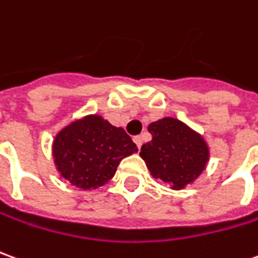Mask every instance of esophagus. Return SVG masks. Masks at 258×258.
Masks as SVG:
<instances>
[{
    "instance_id": "obj_1",
    "label": "esophagus",
    "mask_w": 258,
    "mask_h": 258,
    "mask_svg": "<svg viewBox=\"0 0 258 258\" xmlns=\"http://www.w3.org/2000/svg\"><path fill=\"white\" fill-rule=\"evenodd\" d=\"M134 142L137 144L138 149H140V148H141V145H142V137H141V135H137V137H134Z\"/></svg>"
}]
</instances>
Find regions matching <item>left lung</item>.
<instances>
[{
	"instance_id": "obj_1",
	"label": "left lung",
	"mask_w": 258,
	"mask_h": 258,
	"mask_svg": "<svg viewBox=\"0 0 258 258\" xmlns=\"http://www.w3.org/2000/svg\"><path fill=\"white\" fill-rule=\"evenodd\" d=\"M152 141L144 144L140 155L155 179L180 190L197 179L208 162L204 140L174 118L149 124Z\"/></svg>"
}]
</instances>
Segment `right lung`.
<instances>
[{
  "label": "right lung",
  "mask_w": 258,
  "mask_h": 258,
  "mask_svg": "<svg viewBox=\"0 0 258 258\" xmlns=\"http://www.w3.org/2000/svg\"><path fill=\"white\" fill-rule=\"evenodd\" d=\"M138 152L130 135L99 116H89L60 131L53 155L62 177L85 190L103 185L123 158Z\"/></svg>",
  "instance_id": "obj_1"
}]
</instances>
